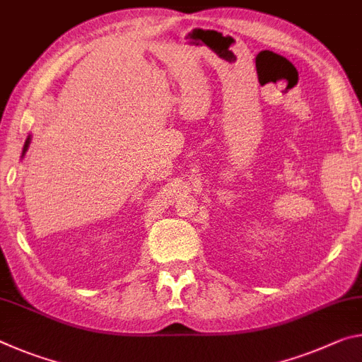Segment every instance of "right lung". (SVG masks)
Wrapping results in <instances>:
<instances>
[{
	"label": "right lung",
	"mask_w": 362,
	"mask_h": 362,
	"mask_svg": "<svg viewBox=\"0 0 362 362\" xmlns=\"http://www.w3.org/2000/svg\"><path fill=\"white\" fill-rule=\"evenodd\" d=\"M28 145H30V136H28V139L25 140V145H24V150H22V156H24L25 154V151H27V148H28Z\"/></svg>",
	"instance_id": "1"
}]
</instances>
